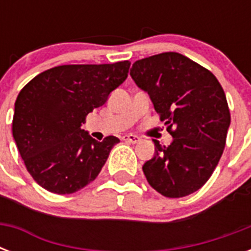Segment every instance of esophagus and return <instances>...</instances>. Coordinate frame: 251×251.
<instances>
[{"mask_svg":"<svg viewBox=\"0 0 251 251\" xmlns=\"http://www.w3.org/2000/svg\"><path fill=\"white\" fill-rule=\"evenodd\" d=\"M122 139L125 142H129V143H138V142L141 141V138L138 137V135H134V134H127V135H124Z\"/></svg>","mask_w":251,"mask_h":251,"instance_id":"esophagus-1","label":"esophagus"}]
</instances>
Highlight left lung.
Instances as JSON below:
<instances>
[{
	"label": "left lung",
	"mask_w": 251,
	"mask_h": 251,
	"mask_svg": "<svg viewBox=\"0 0 251 251\" xmlns=\"http://www.w3.org/2000/svg\"><path fill=\"white\" fill-rule=\"evenodd\" d=\"M130 75L150 95L173 137L169 146L153 139L155 156L143 165L149 183L167 198L199 190L226 147L230 113L222 84L210 70L176 52L135 61Z\"/></svg>",
	"instance_id": "obj_1"
}]
</instances>
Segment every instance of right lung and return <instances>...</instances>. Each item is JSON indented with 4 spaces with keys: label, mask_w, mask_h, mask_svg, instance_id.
<instances>
[{
    "label": "right lung",
    "mask_w": 251,
    "mask_h": 251,
    "mask_svg": "<svg viewBox=\"0 0 251 251\" xmlns=\"http://www.w3.org/2000/svg\"><path fill=\"white\" fill-rule=\"evenodd\" d=\"M130 62L61 65L40 73L19 92L13 137L32 178L45 190L73 194L94 181L120 142L95 141L80 129L127 78Z\"/></svg>",
    "instance_id": "right-lung-1"
}]
</instances>
